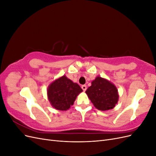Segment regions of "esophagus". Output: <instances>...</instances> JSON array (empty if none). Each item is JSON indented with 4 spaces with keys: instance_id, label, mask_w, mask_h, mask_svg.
<instances>
[{
    "instance_id": "1",
    "label": "esophagus",
    "mask_w": 156,
    "mask_h": 156,
    "mask_svg": "<svg viewBox=\"0 0 156 156\" xmlns=\"http://www.w3.org/2000/svg\"><path fill=\"white\" fill-rule=\"evenodd\" d=\"M81 88H82V89L83 90V91H85L86 90H87V86L84 85H84H82V86H81Z\"/></svg>"
}]
</instances>
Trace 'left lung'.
<instances>
[{"mask_svg":"<svg viewBox=\"0 0 156 156\" xmlns=\"http://www.w3.org/2000/svg\"><path fill=\"white\" fill-rule=\"evenodd\" d=\"M86 93L94 107L100 111L113 108L119 100L116 87L101 77H97L92 82V85L88 88Z\"/></svg>","mask_w":156,"mask_h":156,"instance_id":"left-lung-1","label":"left lung"}]
</instances>
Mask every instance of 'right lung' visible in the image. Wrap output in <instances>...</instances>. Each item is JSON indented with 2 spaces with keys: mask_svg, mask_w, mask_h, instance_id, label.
Listing matches in <instances>:
<instances>
[{
  "mask_svg": "<svg viewBox=\"0 0 156 156\" xmlns=\"http://www.w3.org/2000/svg\"><path fill=\"white\" fill-rule=\"evenodd\" d=\"M82 91L78 84L64 75L50 84L48 95L52 106L57 110L66 111L73 104L77 95Z\"/></svg>",
  "mask_w": 156,
  "mask_h": 156,
  "instance_id": "add662e5",
  "label": "right lung"
}]
</instances>
